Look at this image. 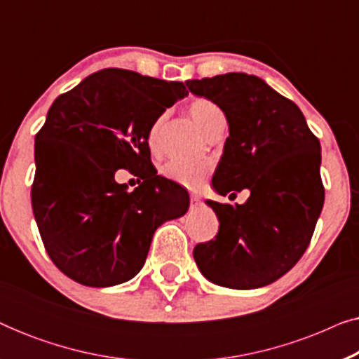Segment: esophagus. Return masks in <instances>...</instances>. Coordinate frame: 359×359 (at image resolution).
<instances>
[{"label":"esophagus","mask_w":359,"mask_h":359,"mask_svg":"<svg viewBox=\"0 0 359 359\" xmlns=\"http://www.w3.org/2000/svg\"><path fill=\"white\" fill-rule=\"evenodd\" d=\"M198 205H201V198L199 196L196 194H191V208H198Z\"/></svg>","instance_id":"34e87169"}]
</instances>
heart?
<instances>
[{
    "instance_id": "b5f03b06",
    "label": "heart",
    "mask_w": 359,
    "mask_h": 359,
    "mask_svg": "<svg viewBox=\"0 0 359 359\" xmlns=\"http://www.w3.org/2000/svg\"><path fill=\"white\" fill-rule=\"evenodd\" d=\"M188 112L194 124L199 127L204 134H208L210 127H212L219 119H224L222 111L220 107L205 97H198L191 102L188 107ZM160 127H161V117L154 121L150 126L149 134H147V140L151 150L158 149L160 140ZM161 175L166 180L173 181V183L183 186L186 189H199L204 184L210 175V166L203 161H184V160H170L163 168H161Z\"/></svg>"
}]
</instances>
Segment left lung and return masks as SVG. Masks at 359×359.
Returning a JSON list of instances; mask_svg holds the SVG:
<instances>
[{
  "mask_svg": "<svg viewBox=\"0 0 359 359\" xmlns=\"http://www.w3.org/2000/svg\"><path fill=\"white\" fill-rule=\"evenodd\" d=\"M186 85L215 102L229 122L215 191L250 189L245 204L208 201L219 232L196 245L194 259L219 286L263 287L284 276L311 243L325 199L320 142L301 109L262 78L225 73Z\"/></svg>",
  "mask_w": 359,
  "mask_h": 359,
  "instance_id": "left-lung-1",
  "label": "left lung"
}]
</instances>
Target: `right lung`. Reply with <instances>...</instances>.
Wrapping results in <instances>:
<instances>
[{"mask_svg":"<svg viewBox=\"0 0 359 359\" xmlns=\"http://www.w3.org/2000/svg\"><path fill=\"white\" fill-rule=\"evenodd\" d=\"M188 95L181 81L106 68L63 93L36 135L32 210L60 271L91 287L126 283L144 266L151 237L181 217L189 196L156 176L147 140L166 107ZM117 169L140 175L134 191Z\"/></svg>","mask_w":359,"mask_h":359,"instance_id":"1","label":"right lung"}]
</instances>
